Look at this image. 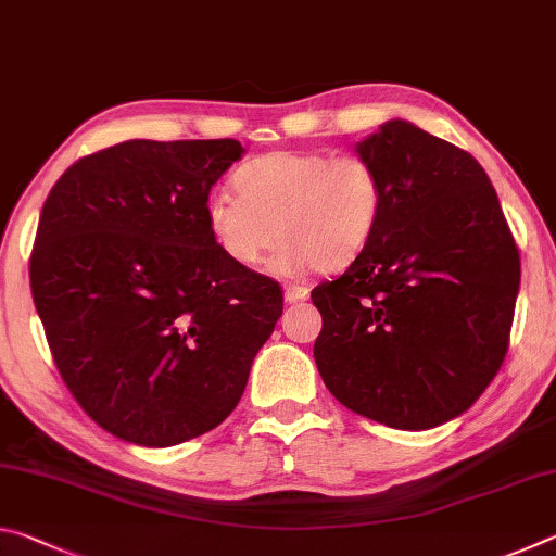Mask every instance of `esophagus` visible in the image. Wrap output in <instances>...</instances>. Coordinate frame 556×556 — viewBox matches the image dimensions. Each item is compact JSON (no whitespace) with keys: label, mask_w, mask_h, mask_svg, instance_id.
<instances>
[{"label":"esophagus","mask_w":556,"mask_h":556,"mask_svg":"<svg viewBox=\"0 0 556 556\" xmlns=\"http://www.w3.org/2000/svg\"><path fill=\"white\" fill-rule=\"evenodd\" d=\"M285 299L289 301V304L304 301V299H308V287H304V285H287L285 287Z\"/></svg>","instance_id":"34e87169"}]
</instances>
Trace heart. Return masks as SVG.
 I'll use <instances>...</instances> for the list:
<instances>
[{
    "label": "heart",
    "mask_w": 556,
    "mask_h": 556,
    "mask_svg": "<svg viewBox=\"0 0 556 556\" xmlns=\"http://www.w3.org/2000/svg\"><path fill=\"white\" fill-rule=\"evenodd\" d=\"M238 195L205 201V225L218 248L242 267L285 240L275 267L287 275L336 271L368 248L380 225L382 178L361 154L269 152L238 168Z\"/></svg>",
    "instance_id": "1"
}]
</instances>
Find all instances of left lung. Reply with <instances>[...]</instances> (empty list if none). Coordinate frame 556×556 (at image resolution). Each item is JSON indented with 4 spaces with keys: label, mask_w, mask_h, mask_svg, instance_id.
<instances>
[{
    "label": "left lung",
    "mask_w": 556,
    "mask_h": 556,
    "mask_svg": "<svg viewBox=\"0 0 556 556\" xmlns=\"http://www.w3.org/2000/svg\"><path fill=\"white\" fill-rule=\"evenodd\" d=\"M382 178L368 248L312 291L314 343L333 397L394 429L458 417L501 370L520 250L483 166L404 119L357 144Z\"/></svg>",
    "instance_id": "obj_1"
}]
</instances>
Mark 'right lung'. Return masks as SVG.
I'll return each mask as SVG.
<instances>
[{
	"label": "right lung",
	"instance_id": "1",
	"mask_svg": "<svg viewBox=\"0 0 556 556\" xmlns=\"http://www.w3.org/2000/svg\"><path fill=\"white\" fill-rule=\"evenodd\" d=\"M235 139H129L51 188L29 277L55 368L92 421L176 446L238 407L285 308L279 281L232 262L205 225Z\"/></svg>",
	"mask_w": 556,
	"mask_h": 556
}]
</instances>
